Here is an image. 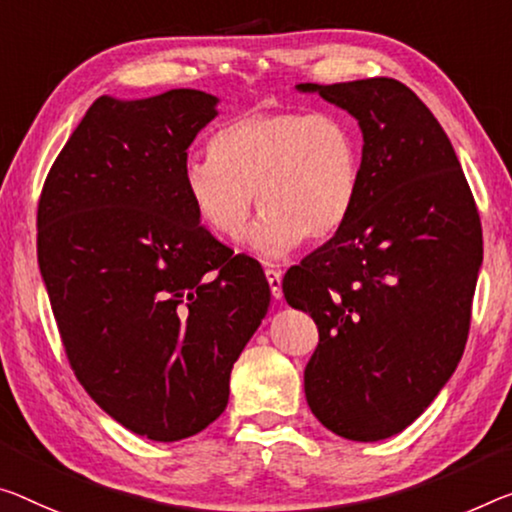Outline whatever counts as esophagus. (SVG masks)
I'll use <instances>...</instances> for the list:
<instances>
[{"label": "esophagus", "instance_id": "1", "mask_svg": "<svg viewBox=\"0 0 512 512\" xmlns=\"http://www.w3.org/2000/svg\"><path fill=\"white\" fill-rule=\"evenodd\" d=\"M265 279H267V283H270L272 297H274V300H279V297L283 295V290H281V272L274 270V267H265Z\"/></svg>", "mask_w": 512, "mask_h": 512}]
</instances>
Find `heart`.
<instances>
[{"mask_svg": "<svg viewBox=\"0 0 512 512\" xmlns=\"http://www.w3.org/2000/svg\"><path fill=\"white\" fill-rule=\"evenodd\" d=\"M364 144L338 112L251 109L224 123L210 155L187 157L183 187L199 222L219 240L242 238L256 203L249 245L279 261L306 238L322 242L357 206Z\"/></svg>", "mask_w": 512, "mask_h": 512, "instance_id": "obj_1", "label": "heart"}]
</instances>
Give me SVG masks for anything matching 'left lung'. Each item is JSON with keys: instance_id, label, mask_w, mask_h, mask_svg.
<instances>
[{"instance_id": "left-lung-1", "label": "left lung", "mask_w": 512, "mask_h": 512, "mask_svg": "<svg viewBox=\"0 0 512 512\" xmlns=\"http://www.w3.org/2000/svg\"><path fill=\"white\" fill-rule=\"evenodd\" d=\"M297 89L318 91L364 132L355 210L281 283L318 325L306 403L336 435L377 442L426 410L465 352L481 217L451 141L410 86L371 77Z\"/></svg>"}]
</instances>
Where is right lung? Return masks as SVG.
<instances>
[{"label": "right lung", "mask_w": 512, "mask_h": 512, "mask_svg": "<svg viewBox=\"0 0 512 512\" xmlns=\"http://www.w3.org/2000/svg\"><path fill=\"white\" fill-rule=\"evenodd\" d=\"M217 98L100 96L38 199V265L68 364L112 419L153 442L208 428L270 306V283L203 229L187 148Z\"/></svg>", "instance_id": "right-lung-1"}]
</instances>
